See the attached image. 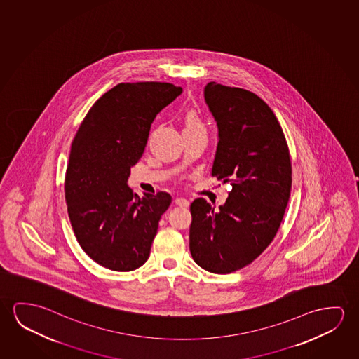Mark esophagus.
Here are the masks:
<instances>
[{
    "mask_svg": "<svg viewBox=\"0 0 359 359\" xmlns=\"http://www.w3.org/2000/svg\"><path fill=\"white\" fill-rule=\"evenodd\" d=\"M175 204L179 205L180 208H188L190 203H189V200L185 199V198H177V199H175Z\"/></svg>",
    "mask_w": 359,
    "mask_h": 359,
    "instance_id": "obj_1",
    "label": "esophagus"
}]
</instances>
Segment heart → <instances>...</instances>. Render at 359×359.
Here are the masks:
<instances>
[{"mask_svg": "<svg viewBox=\"0 0 359 359\" xmlns=\"http://www.w3.org/2000/svg\"><path fill=\"white\" fill-rule=\"evenodd\" d=\"M196 128H204L203 121L200 116L194 111H190L184 116V130L188 129H196Z\"/></svg>", "mask_w": 359, "mask_h": 359, "instance_id": "heart-1", "label": "heart"}]
</instances>
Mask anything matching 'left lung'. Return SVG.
Returning a JSON list of instances; mask_svg holds the SVG:
<instances>
[{"mask_svg":"<svg viewBox=\"0 0 359 359\" xmlns=\"http://www.w3.org/2000/svg\"><path fill=\"white\" fill-rule=\"evenodd\" d=\"M204 97L219 129L211 174L231 182L232 190L219 210L203 198L190 205V252L201 269L231 273L257 259L276 236L292 168L281 126L259 95L210 82Z\"/></svg>","mask_w":359,"mask_h":359,"instance_id":"left-lung-1","label":"left lung"}]
</instances>
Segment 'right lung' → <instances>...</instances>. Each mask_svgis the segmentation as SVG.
<instances>
[{
    "label": "right lung",
    "mask_w": 359,
    "mask_h": 359,
    "mask_svg": "<svg viewBox=\"0 0 359 359\" xmlns=\"http://www.w3.org/2000/svg\"><path fill=\"white\" fill-rule=\"evenodd\" d=\"M171 83H119L89 109L73 139L65 179L67 209L83 251L109 270L145 264L171 196L140 199L127 185L142 158L150 126L180 95Z\"/></svg>",
    "instance_id": "right-lung-1"
}]
</instances>
